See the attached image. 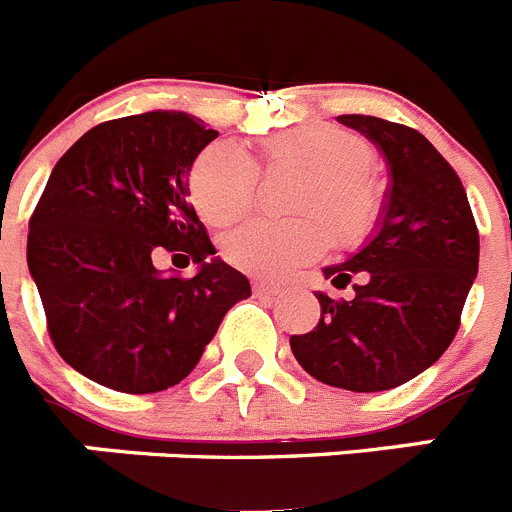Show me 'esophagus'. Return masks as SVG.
<instances>
[{
	"label": "esophagus",
	"mask_w": 512,
	"mask_h": 512,
	"mask_svg": "<svg viewBox=\"0 0 512 512\" xmlns=\"http://www.w3.org/2000/svg\"><path fill=\"white\" fill-rule=\"evenodd\" d=\"M253 292L261 297H274L279 295L282 289H279V284H271V282H253Z\"/></svg>",
	"instance_id": "esophagus-1"
}]
</instances>
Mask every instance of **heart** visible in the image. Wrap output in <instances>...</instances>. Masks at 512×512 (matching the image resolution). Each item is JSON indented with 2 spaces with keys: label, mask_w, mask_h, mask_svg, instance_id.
<instances>
[{
  "label": "heart",
  "mask_w": 512,
  "mask_h": 512,
  "mask_svg": "<svg viewBox=\"0 0 512 512\" xmlns=\"http://www.w3.org/2000/svg\"><path fill=\"white\" fill-rule=\"evenodd\" d=\"M269 171L292 169L302 179L292 197V220H253L225 238V259L235 269L282 279L320 259L330 243L359 246L382 217V187L369 176L372 151L364 140L330 125H297L261 143ZM189 192L210 225H230L253 210L259 166L241 146L220 140L197 156Z\"/></svg>",
  "instance_id": "1"
}]
</instances>
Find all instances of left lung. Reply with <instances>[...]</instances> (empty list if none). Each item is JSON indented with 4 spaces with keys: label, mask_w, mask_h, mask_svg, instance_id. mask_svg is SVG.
Wrapping results in <instances>:
<instances>
[{
    "label": "left lung",
    "mask_w": 512,
    "mask_h": 512,
    "mask_svg": "<svg viewBox=\"0 0 512 512\" xmlns=\"http://www.w3.org/2000/svg\"><path fill=\"white\" fill-rule=\"evenodd\" d=\"M382 151L390 169L377 233L359 253L325 266L351 302L318 292L320 323L289 346L310 377L351 392L400 387L454 341L479 266V233L464 184L431 140L400 122L341 115Z\"/></svg>",
    "instance_id": "left-lung-1"
}]
</instances>
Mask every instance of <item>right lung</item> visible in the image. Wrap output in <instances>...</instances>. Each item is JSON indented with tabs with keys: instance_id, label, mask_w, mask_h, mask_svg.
<instances>
[{
	"instance_id": "right-lung-1",
	"label": "right lung",
	"mask_w": 512,
	"mask_h": 512,
	"mask_svg": "<svg viewBox=\"0 0 512 512\" xmlns=\"http://www.w3.org/2000/svg\"><path fill=\"white\" fill-rule=\"evenodd\" d=\"M217 138L187 112L102 122L58 158L27 233V266L61 359L128 395L192 372L251 284L215 256L187 202L189 171ZM161 252L201 266L155 269Z\"/></svg>"
}]
</instances>
